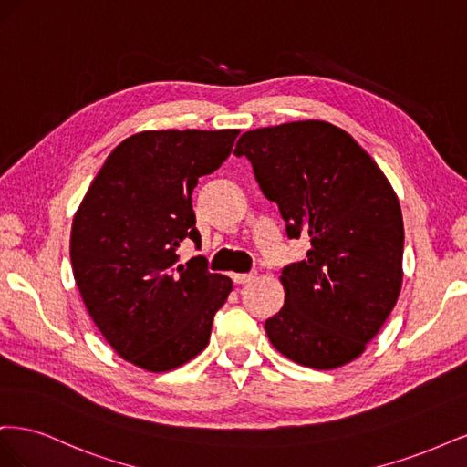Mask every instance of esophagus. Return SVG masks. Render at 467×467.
I'll list each match as a JSON object with an SVG mask.
<instances>
[{"label": "esophagus", "mask_w": 467, "mask_h": 467, "mask_svg": "<svg viewBox=\"0 0 467 467\" xmlns=\"http://www.w3.org/2000/svg\"><path fill=\"white\" fill-rule=\"evenodd\" d=\"M253 278H255V275H242V273H234L232 275V280L235 282V285H247V282H251Z\"/></svg>", "instance_id": "obj_1"}]
</instances>
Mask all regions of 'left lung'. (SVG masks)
<instances>
[{
    "mask_svg": "<svg viewBox=\"0 0 467 467\" xmlns=\"http://www.w3.org/2000/svg\"><path fill=\"white\" fill-rule=\"evenodd\" d=\"M245 155L306 259L282 268L285 306L265 321L273 347L307 368L358 358L400 298L403 216L398 194L357 140L323 120L249 130Z\"/></svg>",
    "mask_w": 467,
    "mask_h": 467,
    "instance_id": "8db88e82",
    "label": "left lung"
}]
</instances>
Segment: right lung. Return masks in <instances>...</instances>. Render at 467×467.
Returning a JSON list of instances; mask_svg holds the SVG:
<instances>
[{"instance_id": "right-lung-1", "label": "right lung", "mask_w": 467, "mask_h": 467, "mask_svg": "<svg viewBox=\"0 0 467 467\" xmlns=\"http://www.w3.org/2000/svg\"><path fill=\"white\" fill-rule=\"evenodd\" d=\"M239 130H146L110 151L74 216L69 259L97 329L150 372L179 368L210 341L232 280L202 257L192 191L228 160Z\"/></svg>"}]
</instances>
